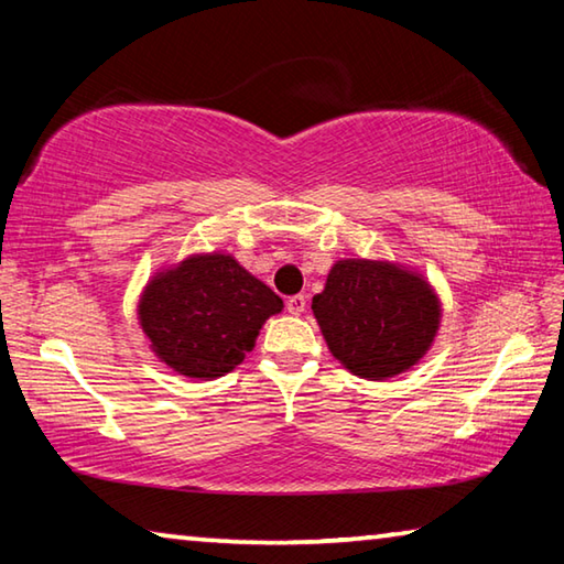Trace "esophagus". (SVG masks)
<instances>
[{"label":"esophagus","mask_w":564,"mask_h":564,"mask_svg":"<svg viewBox=\"0 0 564 564\" xmlns=\"http://www.w3.org/2000/svg\"><path fill=\"white\" fill-rule=\"evenodd\" d=\"M285 311H289L291 316H301L305 311V295H291V299L285 301Z\"/></svg>","instance_id":"esophagus-1"}]
</instances>
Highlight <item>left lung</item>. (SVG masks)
Wrapping results in <instances>:
<instances>
[{
  "label": "left lung",
  "mask_w": 564,
  "mask_h": 564,
  "mask_svg": "<svg viewBox=\"0 0 564 564\" xmlns=\"http://www.w3.org/2000/svg\"><path fill=\"white\" fill-rule=\"evenodd\" d=\"M311 308L333 358L366 380H388L423 360L443 318L423 273L373 259L333 263Z\"/></svg>",
  "instance_id": "obj_1"
}]
</instances>
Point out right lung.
I'll return each instance as SVG.
<instances>
[{
  "mask_svg": "<svg viewBox=\"0 0 564 564\" xmlns=\"http://www.w3.org/2000/svg\"><path fill=\"white\" fill-rule=\"evenodd\" d=\"M281 311L279 295L224 251L191 253L156 271L137 305L154 356L194 380L231 373Z\"/></svg>",
  "mask_w": 564,
  "mask_h": 564,
  "instance_id": "obj_1",
  "label": "right lung"
}]
</instances>
